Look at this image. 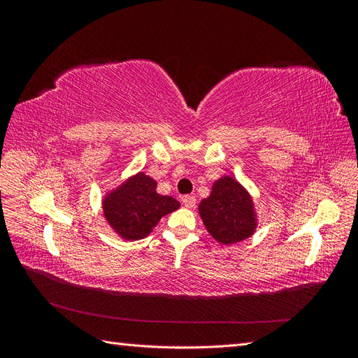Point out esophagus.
<instances>
[{
    "instance_id": "1",
    "label": "esophagus",
    "mask_w": 358,
    "mask_h": 358,
    "mask_svg": "<svg viewBox=\"0 0 358 358\" xmlns=\"http://www.w3.org/2000/svg\"><path fill=\"white\" fill-rule=\"evenodd\" d=\"M196 203H197V200H196V197H194V196H183L182 197V204L185 206V208H188V209H192L194 206H196Z\"/></svg>"
}]
</instances>
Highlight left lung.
<instances>
[{"label": "left lung", "mask_w": 358, "mask_h": 358, "mask_svg": "<svg viewBox=\"0 0 358 358\" xmlns=\"http://www.w3.org/2000/svg\"><path fill=\"white\" fill-rule=\"evenodd\" d=\"M199 213L206 230L222 245L242 242L257 229L252 197L230 176L215 180L210 196L199 204Z\"/></svg>", "instance_id": "obj_1"}]
</instances>
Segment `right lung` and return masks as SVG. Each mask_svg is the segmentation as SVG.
Instances as JSON below:
<instances>
[{"label": "right lung", "mask_w": 358, "mask_h": 358, "mask_svg": "<svg viewBox=\"0 0 358 358\" xmlns=\"http://www.w3.org/2000/svg\"><path fill=\"white\" fill-rule=\"evenodd\" d=\"M180 203L157 192V182L145 173L127 179L103 200L104 218L125 241L146 237L162 216L175 212Z\"/></svg>", "instance_id": "1"}]
</instances>
